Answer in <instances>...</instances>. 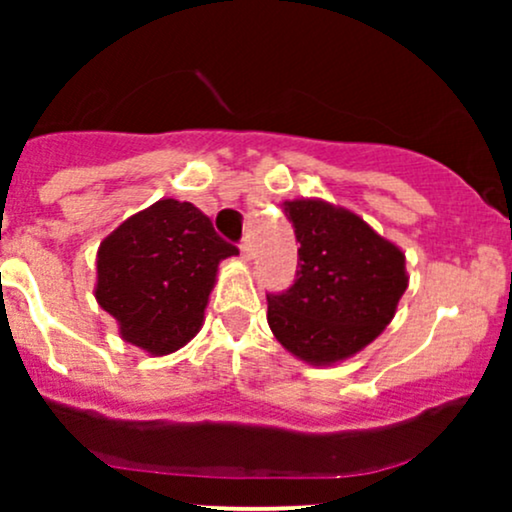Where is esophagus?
<instances>
[{"instance_id": "esophagus-1", "label": "esophagus", "mask_w": 512, "mask_h": 512, "mask_svg": "<svg viewBox=\"0 0 512 512\" xmlns=\"http://www.w3.org/2000/svg\"><path fill=\"white\" fill-rule=\"evenodd\" d=\"M240 255H243V260H245V262H250V260H252V255H255V250H252L250 238H245L243 243H240Z\"/></svg>"}]
</instances>
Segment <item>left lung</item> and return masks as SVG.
<instances>
[{
	"label": "left lung",
	"instance_id": "8db88e82",
	"mask_svg": "<svg viewBox=\"0 0 512 512\" xmlns=\"http://www.w3.org/2000/svg\"><path fill=\"white\" fill-rule=\"evenodd\" d=\"M298 272L269 293L267 322L286 351L310 366L356 356L392 322L409 286L404 252L361 216L322 199H289Z\"/></svg>",
	"mask_w": 512,
	"mask_h": 512
}]
</instances>
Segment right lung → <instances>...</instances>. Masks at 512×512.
I'll return each instance as SVG.
<instances>
[{"instance_id":"obj_1","label":"right lung","mask_w":512,"mask_h":512,"mask_svg":"<svg viewBox=\"0 0 512 512\" xmlns=\"http://www.w3.org/2000/svg\"><path fill=\"white\" fill-rule=\"evenodd\" d=\"M231 255L236 245L195 204L158 199L103 240L93 293L125 342L166 356L202 330L219 262Z\"/></svg>"}]
</instances>
